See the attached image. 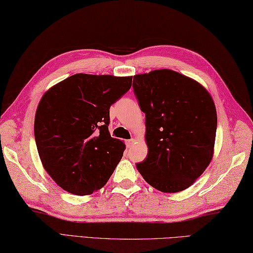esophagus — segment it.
Returning <instances> with one entry per match:
<instances>
[{"label": "esophagus", "instance_id": "34e87169", "mask_svg": "<svg viewBox=\"0 0 253 253\" xmlns=\"http://www.w3.org/2000/svg\"><path fill=\"white\" fill-rule=\"evenodd\" d=\"M135 140H133V138H131V140H126V147H131L133 145V143Z\"/></svg>", "mask_w": 253, "mask_h": 253}]
</instances>
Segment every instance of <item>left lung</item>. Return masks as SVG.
I'll list each match as a JSON object with an SVG mask.
<instances>
[{
  "mask_svg": "<svg viewBox=\"0 0 253 253\" xmlns=\"http://www.w3.org/2000/svg\"><path fill=\"white\" fill-rule=\"evenodd\" d=\"M134 94L145 113L148 154L136 164L144 180L176 193L195 182L214 155L217 115L203 85L172 70L133 77Z\"/></svg>",
  "mask_w": 253,
  "mask_h": 253,
  "instance_id": "left-lung-1",
  "label": "left lung"
}]
</instances>
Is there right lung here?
I'll return each mask as SVG.
<instances>
[{
  "label": "right lung",
  "instance_id": "1",
  "mask_svg": "<svg viewBox=\"0 0 253 253\" xmlns=\"http://www.w3.org/2000/svg\"><path fill=\"white\" fill-rule=\"evenodd\" d=\"M131 85L132 76L79 73L41 97L34 126L38 154L65 191L88 195L111 177L126 144L110 135L109 109Z\"/></svg>",
  "mask_w": 253,
  "mask_h": 253
}]
</instances>
